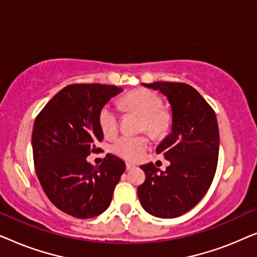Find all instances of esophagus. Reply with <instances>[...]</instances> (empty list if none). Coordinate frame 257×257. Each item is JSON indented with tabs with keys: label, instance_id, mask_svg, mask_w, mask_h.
<instances>
[{
	"label": "esophagus",
	"instance_id": "34e87169",
	"mask_svg": "<svg viewBox=\"0 0 257 257\" xmlns=\"http://www.w3.org/2000/svg\"><path fill=\"white\" fill-rule=\"evenodd\" d=\"M136 166L135 165H132V164H128V163H126V170L127 171H130V170H133V168H135Z\"/></svg>",
	"mask_w": 257,
	"mask_h": 257
}]
</instances>
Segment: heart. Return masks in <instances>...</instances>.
Listing matches in <instances>:
<instances>
[{"label":"heart","instance_id":"1","mask_svg":"<svg viewBox=\"0 0 257 257\" xmlns=\"http://www.w3.org/2000/svg\"><path fill=\"white\" fill-rule=\"evenodd\" d=\"M125 110L143 117L142 130L152 137H161L170 127V115L163 108L161 98L152 91L138 89L130 92L122 100ZM99 126L104 136L112 138L118 131V110L113 104H105L99 111ZM150 140L146 137H120L115 140L111 151L125 160L136 161L149 149Z\"/></svg>","mask_w":257,"mask_h":257}]
</instances>
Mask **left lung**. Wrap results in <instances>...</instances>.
<instances>
[{
  "instance_id": "1",
  "label": "left lung",
  "mask_w": 257,
  "mask_h": 257,
  "mask_svg": "<svg viewBox=\"0 0 257 257\" xmlns=\"http://www.w3.org/2000/svg\"><path fill=\"white\" fill-rule=\"evenodd\" d=\"M160 91L171 105V131L157 147L170 160L166 171L152 163L142 165L146 179L138 187L140 205L151 215L173 219L191 210L212 184L219 156L215 112L188 84H143Z\"/></svg>"
}]
</instances>
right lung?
Here are the masks:
<instances>
[{
  "label": "right lung",
  "instance_id": "right-lung-1",
  "mask_svg": "<svg viewBox=\"0 0 257 257\" xmlns=\"http://www.w3.org/2000/svg\"><path fill=\"white\" fill-rule=\"evenodd\" d=\"M121 91L103 84L65 86L35 119L31 145L37 178L49 200L69 215H100L125 172L124 160L113 154L96 167L86 160L104 138L99 111Z\"/></svg>",
  "mask_w": 257,
  "mask_h": 257
}]
</instances>
